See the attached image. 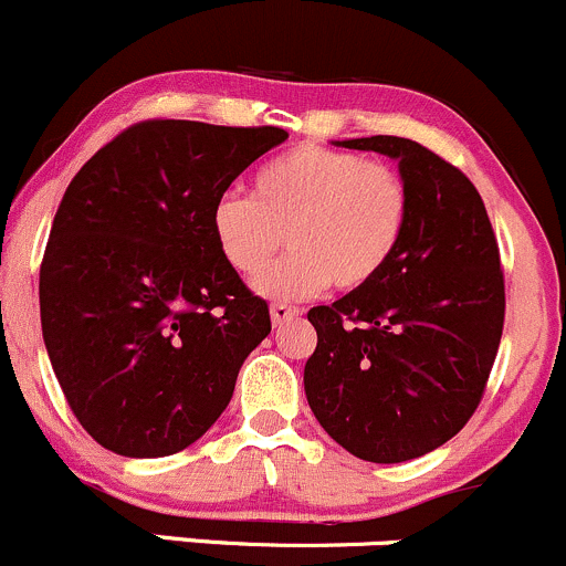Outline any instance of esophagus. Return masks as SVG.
Returning a JSON list of instances; mask_svg holds the SVG:
<instances>
[{
  "instance_id": "34e87169",
  "label": "esophagus",
  "mask_w": 566,
  "mask_h": 566,
  "mask_svg": "<svg viewBox=\"0 0 566 566\" xmlns=\"http://www.w3.org/2000/svg\"><path fill=\"white\" fill-rule=\"evenodd\" d=\"M270 313H272V324H285V322H294L296 316H300V307H294V305H283V302H275V305L270 307Z\"/></svg>"
}]
</instances>
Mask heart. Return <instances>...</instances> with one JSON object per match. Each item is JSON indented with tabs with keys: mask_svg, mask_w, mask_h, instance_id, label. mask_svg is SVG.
<instances>
[{
	"mask_svg": "<svg viewBox=\"0 0 566 566\" xmlns=\"http://www.w3.org/2000/svg\"><path fill=\"white\" fill-rule=\"evenodd\" d=\"M411 193L389 163L302 144L266 160L250 198L223 193L209 229L220 259L253 277L285 242L291 253L255 281L261 294L296 300L335 285L359 291L384 275L406 240Z\"/></svg>",
	"mask_w": 566,
	"mask_h": 566,
	"instance_id": "obj_1",
	"label": "heart"
}]
</instances>
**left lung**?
Here are the masks:
<instances>
[{"mask_svg":"<svg viewBox=\"0 0 566 566\" xmlns=\"http://www.w3.org/2000/svg\"><path fill=\"white\" fill-rule=\"evenodd\" d=\"M400 160L411 220L378 281L311 307L305 395L343 450L403 463L463 428L485 395L504 329V270L471 179L400 136L343 142Z\"/></svg>","mask_w":566,"mask_h":566,"instance_id":"8db88e82","label":"left lung"}]
</instances>
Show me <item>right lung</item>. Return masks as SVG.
<instances>
[{
  "label": "right lung",
  "instance_id": "add662e5",
  "mask_svg": "<svg viewBox=\"0 0 566 566\" xmlns=\"http://www.w3.org/2000/svg\"><path fill=\"white\" fill-rule=\"evenodd\" d=\"M283 127L144 119L67 185L40 264V322L70 411L101 447L163 458L201 439L270 335L218 253L212 203Z\"/></svg>",
  "mask_w": 566,
  "mask_h": 566
}]
</instances>
